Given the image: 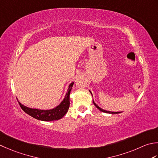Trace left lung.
<instances>
[{
	"mask_svg": "<svg viewBox=\"0 0 158 158\" xmlns=\"http://www.w3.org/2000/svg\"><path fill=\"white\" fill-rule=\"evenodd\" d=\"M90 92V91H89ZM90 93L92 94V92H90ZM93 103H94V106H96V107L97 108V109H98L100 111H101V112H105V113H108V114H119V113H120V112H110V111H107V110H103V109H101V108L100 107H98L97 104H96L95 103H94V101H93Z\"/></svg>",
	"mask_w": 158,
	"mask_h": 158,
	"instance_id": "obj_1",
	"label": "left lung"
}]
</instances>
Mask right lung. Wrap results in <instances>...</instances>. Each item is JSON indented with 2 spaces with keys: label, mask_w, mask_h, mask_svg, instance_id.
<instances>
[{
  "label": "right lung",
  "mask_w": 158,
  "mask_h": 158,
  "mask_svg": "<svg viewBox=\"0 0 158 158\" xmlns=\"http://www.w3.org/2000/svg\"><path fill=\"white\" fill-rule=\"evenodd\" d=\"M74 84V82H72L69 86L67 93L65 96L63 101L61 102L60 104L56 107L51 110H39L33 109L23 106L19 101V105L24 112H26L29 116H32L33 118L38 119L42 121H52V120H57L66 114L70 106V94L71 89H72Z\"/></svg>",
  "instance_id": "obj_1"
}]
</instances>
